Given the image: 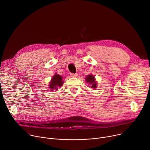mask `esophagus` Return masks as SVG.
Segmentation results:
<instances>
[{
    "label": "esophagus",
    "instance_id": "obj_1",
    "mask_svg": "<svg viewBox=\"0 0 150 150\" xmlns=\"http://www.w3.org/2000/svg\"><path fill=\"white\" fill-rule=\"evenodd\" d=\"M71 76H72V78H75V77H77L78 74H71Z\"/></svg>",
    "mask_w": 150,
    "mask_h": 150
}]
</instances>
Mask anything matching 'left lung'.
I'll use <instances>...</instances> for the list:
<instances>
[{
	"label": "left lung",
	"mask_w": 150,
	"mask_h": 150,
	"mask_svg": "<svg viewBox=\"0 0 150 150\" xmlns=\"http://www.w3.org/2000/svg\"><path fill=\"white\" fill-rule=\"evenodd\" d=\"M85 80H86L87 82H88L90 84H91V87L96 88H97V83L95 80V77L93 76V75H89L86 78H85Z\"/></svg>",
	"instance_id": "1"
}]
</instances>
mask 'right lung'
Instances as JSON below:
<instances>
[{"label":"right lung","instance_id":"obj_1","mask_svg":"<svg viewBox=\"0 0 150 150\" xmlns=\"http://www.w3.org/2000/svg\"><path fill=\"white\" fill-rule=\"evenodd\" d=\"M62 79L63 78L60 75L56 74L53 76V78L52 79V81H50V83L49 85V88L52 89V90H53V89H55L56 91L59 87H60L63 85V82L62 81Z\"/></svg>","mask_w":150,"mask_h":150}]
</instances>
